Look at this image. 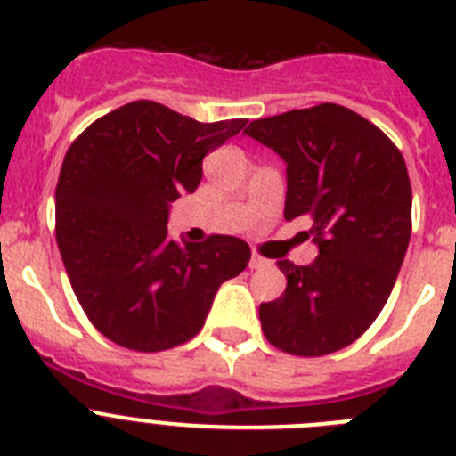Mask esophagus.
Here are the masks:
<instances>
[{
	"instance_id": "34e87169",
	"label": "esophagus",
	"mask_w": 456,
	"mask_h": 456,
	"mask_svg": "<svg viewBox=\"0 0 456 456\" xmlns=\"http://www.w3.org/2000/svg\"><path fill=\"white\" fill-rule=\"evenodd\" d=\"M269 260H265L263 256H257V253H251V260H248V267L251 269H263L267 267Z\"/></svg>"
}]
</instances>
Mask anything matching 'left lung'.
I'll use <instances>...</instances> for the list:
<instances>
[{
	"label": "left lung",
	"mask_w": 456,
	"mask_h": 456,
	"mask_svg": "<svg viewBox=\"0 0 456 456\" xmlns=\"http://www.w3.org/2000/svg\"><path fill=\"white\" fill-rule=\"evenodd\" d=\"M288 164L285 219L305 216L320 256L278 260L288 288L260 304L263 333L292 356L340 352L388 301L411 237V183L400 148L342 104L253 120L247 130Z\"/></svg>",
	"instance_id": "8db88e82"
}]
</instances>
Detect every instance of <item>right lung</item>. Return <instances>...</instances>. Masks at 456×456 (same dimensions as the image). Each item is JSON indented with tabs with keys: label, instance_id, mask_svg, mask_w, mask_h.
Wrapping results in <instances>:
<instances>
[{
	"label": "right lung",
	"instance_id": "1",
	"mask_svg": "<svg viewBox=\"0 0 456 456\" xmlns=\"http://www.w3.org/2000/svg\"><path fill=\"white\" fill-rule=\"evenodd\" d=\"M247 118L199 123L151 100L123 104L72 141L56 183V244L91 324L132 352H164L203 329L251 248L231 235L168 237V205L193 193L203 157Z\"/></svg>",
	"mask_w": 456,
	"mask_h": 456
}]
</instances>
